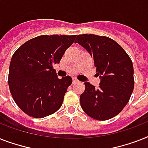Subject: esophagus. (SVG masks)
Wrapping results in <instances>:
<instances>
[{"mask_svg": "<svg viewBox=\"0 0 148 148\" xmlns=\"http://www.w3.org/2000/svg\"><path fill=\"white\" fill-rule=\"evenodd\" d=\"M73 84H77L78 83V80H77L76 78H73V81H72Z\"/></svg>", "mask_w": 148, "mask_h": 148, "instance_id": "34e87169", "label": "esophagus"}]
</instances>
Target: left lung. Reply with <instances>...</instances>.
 Instances as JSON below:
<instances>
[{
    "mask_svg": "<svg viewBox=\"0 0 148 148\" xmlns=\"http://www.w3.org/2000/svg\"><path fill=\"white\" fill-rule=\"evenodd\" d=\"M74 43L84 47L94 59L99 88L85 82L80 97L84 112L94 119L106 121L115 117L128 103L134 87V67L126 51L105 36L79 34Z\"/></svg>",
    "mask_w": 148,
    "mask_h": 148,
    "instance_id": "obj_1",
    "label": "left lung"
}]
</instances>
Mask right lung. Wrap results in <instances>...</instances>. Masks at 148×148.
Masks as SVG:
<instances>
[{
	"instance_id": "obj_1",
	"label": "right lung",
	"mask_w": 148,
	"mask_h": 148,
	"mask_svg": "<svg viewBox=\"0 0 148 148\" xmlns=\"http://www.w3.org/2000/svg\"><path fill=\"white\" fill-rule=\"evenodd\" d=\"M76 35H40L27 40L10 60L8 85L17 105L31 117L42 118L60 109L70 76L61 79L53 66L59 64Z\"/></svg>"
}]
</instances>
